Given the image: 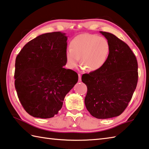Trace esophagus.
Segmentation results:
<instances>
[{"label": "esophagus", "mask_w": 149, "mask_h": 149, "mask_svg": "<svg viewBox=\"0 0 149 149\" xmlns=\"http://www.w3.org/2000/svg\"><path fill=\"white\" fill-rule=\"evenodd\" d=\"M78 76H79V79H78L79 82H81V74H78Z\"/></svg>", "instance_id": "obj_1"}]
</instances>
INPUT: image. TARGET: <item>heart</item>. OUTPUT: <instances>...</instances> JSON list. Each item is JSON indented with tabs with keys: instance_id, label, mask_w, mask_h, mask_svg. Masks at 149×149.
I'll list each match as a JSON object with an SVG mask.
<instances>
[{
	"instance_id": "b5f03b06",
	"label": "heart",
	"mask_w": 149,
	"mask_h": 149,
	"mask_svg": "<svg viewBox=\"0 0 149 149\" xmlns=\"http://www.w3.org/2000/svg\"><path fill=\"white\" fill-rule=\"evenodd\" d=\"M70 46L65 53L68 66L76 68L81 58V65L88 72L100 70L105 65L110 52L109 40L95 34L78 35L72 40Z\"/></svg>"
}]
</instances>
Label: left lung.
<instances>
[{"label": "left lung", "instance_id": "left-lung-1", "mask_svg": "<svg viewBox=\"0 0 149 149\" xmlns=\"http://www.w3.org/2000/svg\"><path fill=\"white\" fill-rule=\"evenodd\" d=\"M100 33L110 45L109 57L100 70L83 75L81 80L87 86L86 109L96 118L108 119L120 115L132 99L138 83V62L123 40L109 32Z\"/></svg>", "mask_w": 149, "mask_h": 149}]
</instances>
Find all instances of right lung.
Masks as SVG:
<instances>
[{
    "instance_id": "add662e5",
    "label": "right lung",
    "mask_w": 149,
    "mask_h": 149,
    "mask_svg": "<svg viewBox=\"0 0 149 149\" xmlns=\"http://www.w3.org/2000/svg\"><path fill=\"white\" fill-rule=\"evenodd\" d=\"M68 37L61 31L42 34L28 42L15 60V86L24 110L35 118H50L63 107L78 75L66 69Z\"/></svg>"
}]
</instances>
